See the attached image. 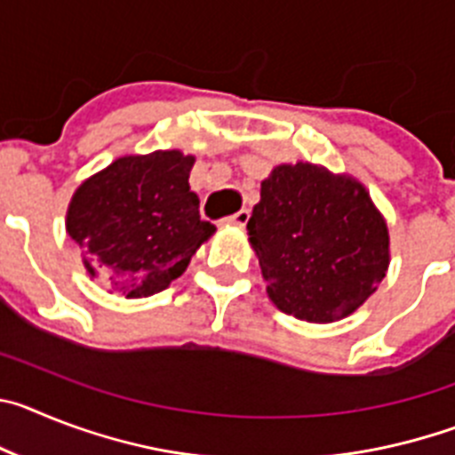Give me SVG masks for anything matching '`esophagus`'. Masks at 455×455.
<instances>
[{
    "mask_svg": "<svg viewBox=\"0 0 455 455\" xmlns=\"http://www.w3.org/2000/svg\"><path fill=\"white\" fill-rule=\"evenodd\" d=\"M248 219H251V212H248V209H241V212H236V214H232L230 219H228V223L236 225V228H243V225L248 223Z\"/></svg>",
    "mask_w": 455,
    "mask_h": 455,
    "instance_id": "esophagus-1",
    "label": "esophagus"
}]
</instances>
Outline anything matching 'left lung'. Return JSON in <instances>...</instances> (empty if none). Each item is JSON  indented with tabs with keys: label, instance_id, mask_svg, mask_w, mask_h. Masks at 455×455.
I'll list each match as a JSON object with an SVG mask.
<instances>
[{
	"label": "left lung",
	"instance_id": "8db88e82",
	"mask_svg": "<svg viewBox=\"0 0 455 455\" xmlns=\"http://www.w3.org/2000/svg\"><path fill=\"white\" fill-rule=\"evenodd\" d=\"M267 293L309 323L347 319L389 267V232L360 180L319 164H280L248 220Z\"/></svg>",
	"mask_w": 455,
	"mask_h": 455
}]
</instances>
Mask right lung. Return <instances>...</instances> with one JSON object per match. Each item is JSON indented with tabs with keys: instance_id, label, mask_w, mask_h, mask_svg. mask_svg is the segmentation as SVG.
Here are the masks:
<instances>
[{
	"instance_id": "add662e5",
	"label": "right lung",
	"mask_w": 455,
	"mask_h": 455,
	"mask_svg": "<svg viewBox=\"0 0 455 455\" xmlns=\"http://www.w3.org/2000/svg\"><path fill=\"white\" fill-rule=\"evenodd\" d=\"M196 156L180 150L124 155L72 193L66 232L84 268L124 299H148L187 271L216 228L200 220L188 187Z\"/></svg>"
}]
</instances>
